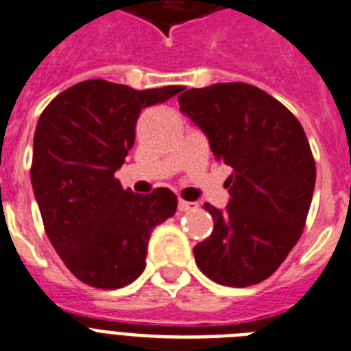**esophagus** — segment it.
Masks as SVG:
<instances>
[{
    "label": "esophagus",
    "mask_w": 351,
    "mask_h": 351,
    "mask_svg": "<svg viewBox=\"0 0 351 351\" xmlns=\"http://www.w3.org/2000/svg\"><path fill=\"white\" fill-rule=\"evenodd\" d=\"M178 208L181 210V213H189V210H194V208H197V203H190V201L179 199Z\"/></svg>",
    "instance_id": "esophagus-1"
}]
</instances>
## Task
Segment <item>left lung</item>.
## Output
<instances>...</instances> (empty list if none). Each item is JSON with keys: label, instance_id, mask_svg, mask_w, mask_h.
Listing matches in <instances>:
<instances>
[{"label": "left lung", "instance_id": "1", "mask_svg": "<svg viewBox=\"0 0 351 351\" xmlns=\"http://www.w3.org/2000/svg\"><path fill=\"white\" fill-rule=\"evenodd\" d=\"M179 106L206 133L216 159L234 172L225 210L205 203L213 234L194 247L201 273L247 287L280 267L302 236L313 197L315 159L297 117L251 84H214L179 95Z\"/></svg>", "mask_w": 351, "mask_h": 351}]
</instances>
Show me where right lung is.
Instances as JSON below:
<instances>
[{
    "mask_svg": "<svg viewBox=\"0 0 351 351\" xmlns=\"http://www.w3.org/2000/svg\"><path fill=\"white\" fill-rule=\"evenodd\" d=\"M183 89L137 91L93 78L62 91L40 115L32 190L54 251L88 286L119 289L138 278L152 230L176 214L172 190L133 194L115 172L132 150L138 113Z\"/></svg>",
    "mask_w": 351,
    "mask_h": 351,
    "instance_id": "right-lung-1",
    "label": "right lung"
}]
</instances>
